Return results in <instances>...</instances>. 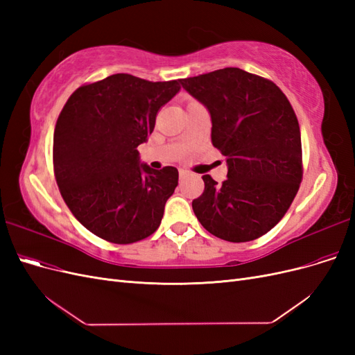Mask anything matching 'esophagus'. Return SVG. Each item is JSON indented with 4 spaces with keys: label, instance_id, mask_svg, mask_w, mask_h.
<instances>
[{
    "label": "esophagus",
    "instance_id": "obj_1",
    "mask_svg": "<svg viewBox=\"0 0 355 355\" xmlns=\"http://www.w3.org/2000/svg\"><path fill=\"white\" fill-rule=\"evenodd\" d=\"M188 176H189V171H187V170H180V171H179V179H180V182L185 180Z\"/></svg>",
    "mask_w": 355,
    "mask_h": 355
}]
</instances>
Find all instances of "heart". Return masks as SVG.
Returning <instances> with one entry per match:
<instances>
[{
	"label": "heart",
	"mask_w": 355,
	"mask_h": 355,
	"mask_svg": "<svg viewBox=\"0 0 355 355\" xmlns=\"http://www.w3.org/2000/svg\"><path fill=\"white\" fill-rule=\"evenodd\" d=\"M196 103H198L197 101H194V99H188L187 101V106H191V105H196Z\"/></svg>",
	"instance_id": "heart-1"
}]
</instances>
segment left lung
<instances>
[{
	"label": "left lung",
	"mask_w": 355,
	"mask_h": 355,
	"mask_svg": "<svg viewBox=\"0 0 355 355\" xmlns=\"http://www.w3.org/2000/svg\"><path fill=\"white\" fill-rule=\"evenodd\" d=\"M182 87L211 116V144L227 157L228 179L204 175L192 201L214 237L244 243L262 237L288 210L302 182V144L296 114L271 80L240 68L182 78Z\"/></svg>",
	"instance_id": "8db88e82"
}]
</instances>
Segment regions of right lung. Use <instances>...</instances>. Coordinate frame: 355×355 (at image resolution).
<instances>
[{"label":"right lung","mask_w":355,"mask_h":355,"mask_svg":"<svg viewBox=\"0 0 355 355\" xmlns=\"http://www.w3.org/2000/svg\"><path fill=\"white\" fill-rule=\"evenodd\" d=\"M179 89L178 80L114 73L81 85L63 106L53 136L55 178L73 216L98 237L130 244L159 227L179 173L141 164L137 146Z\"/></svg>","instance_id":"add662e5"}]
</instances>
